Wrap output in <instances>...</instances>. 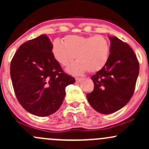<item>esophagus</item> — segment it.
Returning <instances> with one entry per match:
<instances>
[{"label": "esophagus", "mask_w": 149, "mask_h": 149, "mask_svg": "<svg viewBox=\"0 0 149 149\" xmlns=\"http://www.w3.org/2000/svg\"><path fill=\"white\" fill-rule=\"evenodd\" d=\"M76 81L77 82H80V81L82 80V78H79V77H76Z\"/></svg>", "instance_id": "1"}]
</instances>
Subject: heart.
<instances>
[{"label": "heart", "instance_id": "heart-1", "mask_svg": "<svg viewBox=\"0 0 149 149\" xmlns=\"http://www.w3.org/2000/svg\"><path fill=\"white\" fill-rule=\"evenodd\" d=\"M52 52L60 65L67 67L77 60L68 68L73 74H80L87 71L97 72L106 65L110 54V45L101 35L89 36H68L63 42L55 40Z\"/></svg>", "mask_w": 149, "mask_h": 149}]
</instances>
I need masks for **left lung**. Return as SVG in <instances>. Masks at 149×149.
Wrapping results in <instances>:
<instances>
[{"label": "left lung", "mask_w": 149, "mask_h": 149, "mask_svg": "<svg viewBox=\"0 0 149 149\" xmlns=\"http://www.w3.org/2000/svg\"><path fill=\"white\" fill-rule=\"evenodd\" d=\"M110 54L106 65L91 77L94 90L87 94L91 107L108 114L124 107L135 89L139 63L130 46L116 37H109Z\"/></svg>", "instance_id": "1"}]
</instances>
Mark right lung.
<instances>
[{
    "mask_svg": "<svg viewBox=\"0 0 149 149\" xmlns=\"http://www.w3.org/2000/svg\"><path fill=\"white\" fill-rule=\"evenodd\" d=\"M46 35L27 41L19 47L10 63V77L17 100L27 111L47 116L59 109L65 87L75 82L64 72L52 52Z\"/></svg>",
    "mask_w": 149,
    "mask_h": 149,
    "instance_id": "right-lung-1",
    "label": "right lung"
}]
</instances>
